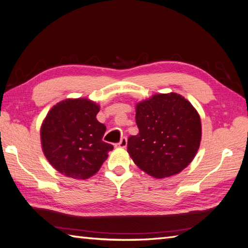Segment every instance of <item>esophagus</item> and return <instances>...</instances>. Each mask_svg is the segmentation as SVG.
Returning a JSON list of instances; mask_svg holds the SVG:
<instances>
[{
	"instance_id": "34e87169",
	"label": "esophagus",
	"mask_w": 248,
	"mask_h": 248,
	"mask_svg": "<svg viewBox=\"0 0 248 248\" xmlns=\"http://www.w3.org/2000/svg\"><path fill=\"white\" fill-rule=\"evenodd\" d=\"M126 144H128V140H126L125 137H123L122 139H120L119 142L116 144V147H120V148H124L126 146Z\"/></svg>"
}]
</instances>
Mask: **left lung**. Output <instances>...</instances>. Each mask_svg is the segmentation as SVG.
I'll return each instance as SVG.
<instances>
[{"instance_id": "8db88e82", "label": "left lung", "mask_w": 248, "mask_h": 248, "mask_svg": "<svg viewBox=\"0 0 248 248\" xmlns=\"http://www.w3.org/2000/svg\"><path fill=\"white\" fill-rule=\"evenodd\" d=\"M139 133L128 139V153L141 170L164 179L185 169L202 140L200 114L185 97L155 94L136 105Z\"/></svg>"}]
</instances>
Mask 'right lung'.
Returning <instances> with one entry per match:
<instances>
[{
  "mask_svg": "<svg viewBox=\"0 0 248 248\" xmlns=\"http://www.w3.org/2000/svg\"><path fill=\"white\" fill-rule=\"evenodd\" d=\"M100 106L67 98L48 111L40 129L42 151L56 170L77 180L95 174L113 145L104 142L106 125L96 119Z\"/></svg>",
  "mask_w": 248,
  "mask_h": 248,
  "instance_id": "right-lung-1",
  "label": "right lung"
}]
</instances>
